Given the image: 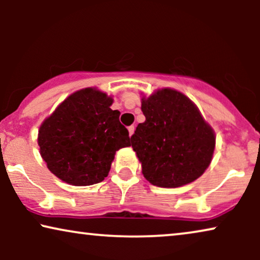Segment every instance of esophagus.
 <instances>
[{"mask_svg": "<svg viewBox=\"0 0 260 260\" xmlns=\"http://www.w3.org/2000/svg\"><path fill=\"white\" fill-rule=\"evenodd\" d=\"M127 130H129V135H130V137H131L134 135V133H135V126L131 125V126L127 127Z\"/></svg>", "mask_w": 260, "mask_h": 260, "instance_id": "esophagus-1", "label": "esophagus"}]
</instances>
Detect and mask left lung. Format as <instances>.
<instances>
[{
	"label": "left lung",
	"instance_id": "8db88e82",
	"mask_svg": "<svg viewBox=\"0 0 260 260\" xmlns=\"http://www.w3.org/2000/svg\"><path fill=\"white\" fill-rule=\"evenodd\" d=\"M145 122L131 136L142 173L154 186L176 188L200 177L212 161L213 129L186 95L163 88L142 99Z\"/></svg>",
	"mask_w": 260,
	"mask_h": 260
}]
</instances>
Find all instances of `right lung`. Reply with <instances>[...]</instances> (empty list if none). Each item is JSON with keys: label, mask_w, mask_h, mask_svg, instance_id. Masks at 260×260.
<instances>
[{"label": "right lung", "mask_w": 260, "mask_h": 260, "mask_svg": "<svg viewBox=\"0 0 260 260\" xmlns=\"http://www.w3.org/2000/svg\"><path fill=\"white\" fill-rule=\"evenodd\" d=\"M111 104L106 93L84 88L66 98L41 124V157L60 180L73 186L102 182L116 151L129 147V131Z\"/></svg>", "instance_id": "obj_1"}]
</instances>
